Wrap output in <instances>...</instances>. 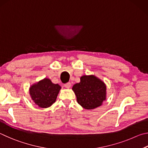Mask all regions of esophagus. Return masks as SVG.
<instances>
[{"label": "esophagus", "mask_w": 148, "mask_h": 148, "mask_svg": "<svg viewBox=\"0 0 148 148\" xmlns=\"http://www.w3.org/2000/svg\"><path fill=\"white\" fill-rule=\"evenodd\" d=\"M71 84L70 82H67V83L64 84V86H65V88H69L71 87Z\"/></svg>", "instance_id": "esophagus-1"}]
</instances>
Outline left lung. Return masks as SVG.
Returning <instances> with one entry per match:
<instances>
[{"label": "left lung", "instance_id": "obj_1", "mask_svg": "<svg viewBox=\"0 0 148 148\" xmlns=\"http://www.w3.org/2000/svg\"><path fill=\"white\" fill-rule=\"evenodd\" d=\"M72 90L79 104L85 109L99 107L106 99L107 87L101 80L95 75H83L81 81L73 85Z\"/></svg>", "mask_w": 148, "mask_h": 148}]
</instances>
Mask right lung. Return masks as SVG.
<instances>
[{"instance_id":"right-lung-1","label":"right lung","mask_w":148,"mask_h":148,"mask_svg":"<svg viewBox=\"0 0 148 148\" xmlns=\"http://www.w3.org/2000/svg\"><path fill=\"white\" fill-rule=\"evenodd\" d=\"M61 86L54 84L49 79L45 78L30 87V97L41 108H48L56 101Z\"/></svg>"}]
</instances>
